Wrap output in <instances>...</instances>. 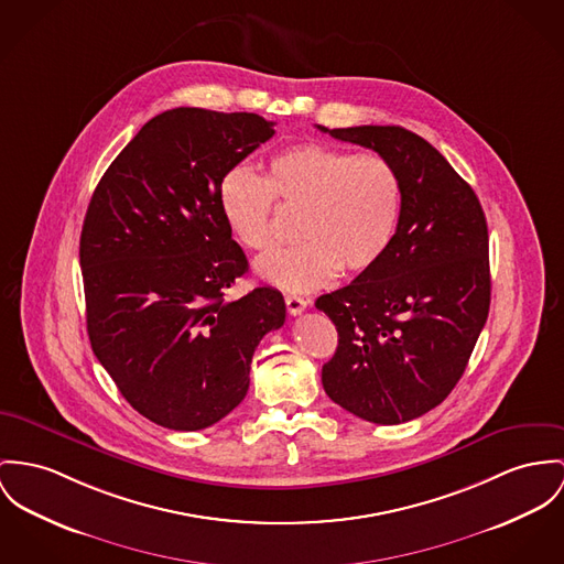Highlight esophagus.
<instances>
[{"label":"esophagus","mask_w":564,"mask_h":564,"mask_svg":"<svg viewBox=\"0 0 564 564\" xmlns=\"http://www.w3.org/2000/svg\"><path fill=\"white\" fill-rule=\"evenodd\" d=\"M285 304H288V313H290V315H301L304 308L308 306V301H304L301 296L288 294V296H285Z\"/></svg>","instance_id":"esophagus-1"}]
</instances>
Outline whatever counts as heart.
I'll use <instances>...</instances> for the list:
<instances>
[{"label":"heart","instance_id":"heart-1","mask_svg":"<svg viewBox=\"0 0 564 564\" xmlns=\"http://www.w3.org/2000/svg\"><path fill=\"white\" fill-rule=\"evenodd\" d=\"M279 204L301 215L304 240L258 263V274L283 290L326 285L341 270L360 274L382 260L401 217V180L387 159L326 143H299L272 156L268 175L234 167L218 184V208L251 251L279 245Z\"/></svg>","mask_w":564,"mask_h":564}]
</instances>
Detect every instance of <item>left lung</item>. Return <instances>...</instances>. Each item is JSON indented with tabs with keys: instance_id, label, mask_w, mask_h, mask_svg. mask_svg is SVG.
<instances>
[{
	"instance_id": "obj_1",
	"label": "left lung",
	"mask_w": 564,
	"mask_h": 564,
	"mask_svg": "<svg viewBox=\"0 0 564 564\" xmlns=\"http://www.w3.org/2000/svg\"><path fill=\"white\" fill-rule=\"evenodd\" d=\"M378 152L401 180L387 256L315 306L339 333L326 394L378 425L440 405L466 371L491 301L487 220L473 186L430 141L401 127L326 129Z\"/></svg>"
}]
</instances>
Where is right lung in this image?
<instances>
[{
  "mask_svg": "<svg viewBox=\"0 0 564 564\" xmlns=\"http://www.w3.org/2000/svg\"><path fill=\"white\" fill-rule=\"evenodd\" d=\"M258 113L177 107L152 118L100 177L79 260L89 344L148 421L206 430L249 390L253 351L285 301L225 292L249 270L218 208L223 175L274 134Z\"/></svg>",
  "mask_w": 564,
  "mask_h": 564,
  "instance_id": "add662e5",
  "label": "right lung"
}]
</instances>
